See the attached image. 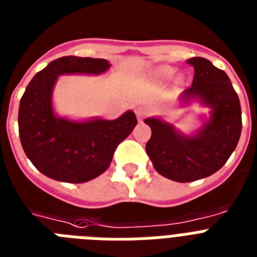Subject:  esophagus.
<instances>
[{"label": "esophagus", "mask_w": 257, "mask_h": 257, "mask_svg": "<svg viewBox=\"0 0 257 257\" xmlns=\"http://www.w3.org/2000/svg\"><path fill=\"white\" fill-rule=\"evenodd\" d=\"M135 114H137L138 119H143L147 114H149V110L146 107H143V106H139V107L135 108Z\"/></svg>", "instance_id": "1"}]
</instances>
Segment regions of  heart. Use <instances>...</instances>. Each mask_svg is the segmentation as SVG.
Here are the masks:
<instances>
[{
    "label": "heart",
    "mask_w": 257,
    "mask_h": 257,
    "mask_svg": "<svg viewBox=\"0 0 257 257\" xmlns=\"http://www.w3.org/2000/svg\"><path fill=\"white\" fill-rule=\"evenodd\" d=\"M172 74H174V69H172V67L161 66L154 71L153 78L154 79H157V81H166V79H168V78L171 77Z\"/></svg>",
    "instance_id": "obj_1"
}]
</instances>
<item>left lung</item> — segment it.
Segmentation results:
<instances>
[{"label": "left lung", "instance_id": "left-lung-1", "mask_svg": "<svg viewBox=\"0 0 257 257\" xmlns=\"http://www.w3.org/2000/svg\"><path fill=\"white\" fill-rule=\"evenodd\" d=\"M194 67L192 86L184 90L182 102L198 99L211 108L210 118L194 135H184L171 123L147 118L151 138L146 153L154 167L167 179L187 183L220 170L235 151L241 134L239 96L228 75L202 57L187 59Z\"/></svg>", "mask_w": 257, "mask_h": 257}]
</instances>
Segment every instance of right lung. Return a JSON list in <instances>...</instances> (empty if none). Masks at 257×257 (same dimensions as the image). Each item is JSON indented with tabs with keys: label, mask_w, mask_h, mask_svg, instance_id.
<instances>
[{
	"label": "right lung",
	"mask_w": 257,
	"mask_h": 257,
	"mask_svg": "<svg viewBox=\"0 0 257 257\" xmlns=\"http://www.w3.org/2000/svg\"><path fill=\"white\" fill-rule=\"evenodd\" d=\"M110 67L106 59L61 57L33 77L20 102L18 130L22 149L34 167L51 179L85 183L103 174L114 151L137 126L131 110L114 120H71L54 114L51 95L59 75L94 74Z\"/></svg>",
	"instance_id": "obj_1"
}]
</instances>
